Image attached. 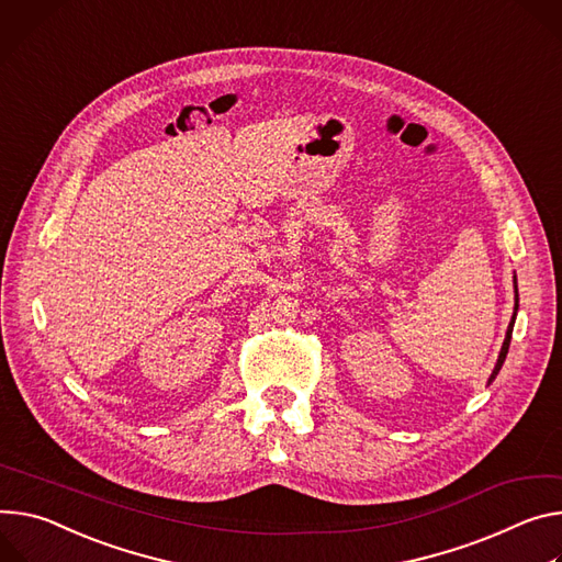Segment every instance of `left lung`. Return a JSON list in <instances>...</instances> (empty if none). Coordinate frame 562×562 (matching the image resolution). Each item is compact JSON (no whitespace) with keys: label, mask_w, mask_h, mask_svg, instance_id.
<instances>
[{"label":"left lung","mask_w":562,"mask_h":562,"mask_svg":"<svg viewBox=\"0 0 562 562\" xmlns=\"http://www.w3.org/2000/svg\"><path fill=\"white\" fill-rule=\"evenodd\" d=\"M514 291H516V304H514V316H512V323H508V329H506V336H504V342H502V349H499V356H497V363H495V368H493V372H491V376H488V385L495 381V376H497V372L502 370V363H504V359H506V353H508V342H512V334H514V325H516V316H518V307H520V297H518V280H516V276H514Z\"/></svg>","instance_id":"left-lung-1"}]
</instances>
